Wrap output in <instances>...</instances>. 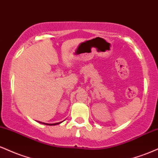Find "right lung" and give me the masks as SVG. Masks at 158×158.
Wrapping results in <instances>:
<instances>
[{"label":"right lung","instance_id":"obj_1","mask_svg":"<svg viewBox=\"0 0 158 158\" xmlns=\"http://www.w3.org/2000/svg\"><path fill=\"white\" fill-rule=\"evenodd\" d=\"M40 123H41V122H40ZM42 123V124H45V125H48V126H55V125H58V124H59V123H53V124H48V123Z\"/></svg>","mask_w":158,"mask_h":158}]
</instances>
